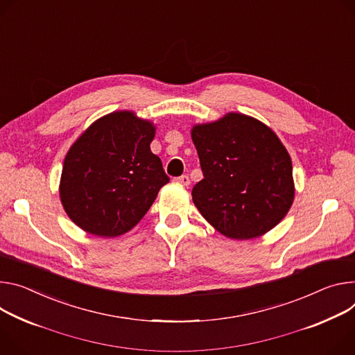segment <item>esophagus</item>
Here are the masks:
<instances>
[{
  "mask_svg": "<svg viewBox=\"0 0 355 355\" xmlns=\"http://www.w3.org/2000/svg\"><path fill=\"white\" fill-rule=\"evenodd\" d=\"M174 181L178 182V184H181V185H184V187H188V185H189V178H188V175H181V177L175 178Z\"/></svg>",
  "mask_w": 355,
  "mask_h": 355,
  "instance_id": "34e87169",
  "label": "esophagus"
}]
</instances>
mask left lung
Wrapping results in <instances>:
<instances>
[{
  "label": "left lung",
  "instance_id": "obj_1",
  "mask_svg": "<svg viewBox=\"0 0 355 355\" xmlns=\"http://www.w3.org/2000/svg\"><path fill=\"white\" fill-rule=\"evenodd\" d=\"M204 180L192 201L212 227L230 239L248 241L273 230L295 200L292 158L269 125L230 112L194 124Z\"/></svg>",
  "mask_w": 355,
  "mask_h": 355
}]
</instances>
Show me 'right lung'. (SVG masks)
<instances>
[{
    "label": "right lung",
    "mask_w": 355,
    "mask_h": 355,
    "mask_svg": "<svg viewBox=\"0 0 355 355\" xmlns=\"http://www.w3.org/2000/svg\"><path fill=\"white\" fill-rule=\"evenodd\" d=\"M153 121L133 110L94 120L65 155L59 182L63 209L85 232L116 238L135 228L170 178L151 153Z\"/></svg>",
    "instance_id": "right-lung-1"
}]
</instances>
